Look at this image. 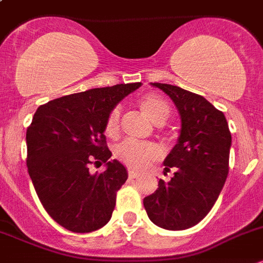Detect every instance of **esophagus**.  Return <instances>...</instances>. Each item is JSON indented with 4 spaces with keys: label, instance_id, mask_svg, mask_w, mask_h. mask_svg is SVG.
Returning a JSON list of instances; mask_svg holds the SVG:
<instances>
[{
    "label": "esophagus",
    "instance_id": "obj_1",
    "mask_svg": "<svg viewBox=\"0 0 263 263\" xmlns=\"http://www.w3.org/2000/svg\"><path fill=\"white\" fill-rule=\"evenodd\" d=\"M137 176H139V174H137L136 171H134V170H131V168H129V170H128V178L129 179H136Z\"/></svg>",
    "mask_w": 263,
    "mask_h": 263
}]
</instances>
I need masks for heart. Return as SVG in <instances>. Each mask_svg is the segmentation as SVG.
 <instances>
[{"label": "heart", "mask_w": 263, "mask_h": 263, "mask_svg": "<svg viewBox=\"0 0 263 263\" xmlns=\"http://www.w3.org/2000/svg\"><path fill=\"white\" fill-rule=\"evenodd\" d=\"M139 106L141 111L156 124L165 123L170 117V105L165 98L156 93H146L139 98ZM120 110L115 106L107 114L105 122V132L109 137L114 139L119 132ZM115 157L127 167L132 170H145L161 157L158 146L151 141H134L127 140L115 148Z\"/></svg>", "instance_id": "b5f03b06"}]
</instances>
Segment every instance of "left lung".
I'll list each match as a JSON object with an SVG mask.
<instances>
[{
	"label": "left lung",
	"instance_id": "left-lung-1",
	"mask_svg": "<svg viewBox=\"0 0 263 263\" xmlns=\"http://www.w3.org/2000/svg\"><path fill=\"white\" fill-rule=\"evenodd\" d=\"M153 85L176 105L181 129L165 159V171H174V176L168 183L159 179L156 192L144 198V208L158 227L187 230L208 215L224 185L231 132L224 114L202 96L176 85Z\"/></svg>",
	"mask_w": 263,
	"mask_h": 263
}]
</instances>
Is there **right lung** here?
I'll return each instance as SVG.
<instances>
[{
    "label": "right lung",
    "mask_w": 263,
    "mask_h": 263,
    "mask_svg": "<svg viewBox=\"0 0 263 263\" xmlns=\"http://www.w3.org/2000/svg\"><path fill=\"white\" fill-rule=\"evenodd\" d=\"M140 83L95 88L39 106L27 128V167L39 200L58 224L76 234L92 232L110 220L127 171L105 139L110 110ZM106 163L92 176L89 165Z\"/></svg>",
    "instance_id": "obj_1"
}]
</instances>
